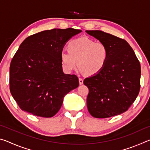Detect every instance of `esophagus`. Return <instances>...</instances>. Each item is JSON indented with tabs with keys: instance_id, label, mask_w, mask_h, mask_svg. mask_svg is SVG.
<instances>
[{
	"instance_id": "34e87169",
	"label": "esophagus",
	"mask_w": 150,
	"mask_h": 150,
	"mask_svg": "<svg viewBox=\"0 0 150 150\" xmlns=\"http://www.w3.org/2000/svg\"><path fill=\"white\" fill-rule=\"evenodd\" d=\"M79 84L80 85H83V79L82 78H79Z\"/></svg>"
}]
</instances>
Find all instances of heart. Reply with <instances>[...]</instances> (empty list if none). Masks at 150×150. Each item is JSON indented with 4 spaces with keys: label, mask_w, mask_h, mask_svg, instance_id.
Returning <instances> with one entry per match:
<instances>
[{
    "label": "heart",
    "mask_w": 150,
    "mask_h": 150,
    "mask_svg": "<svg viewBox=\"0 0 150 150\" xmlns=\"http://www.w3.org/2000/svg\"><path fill=\"white\" fill-rule=\"evenodd\" d=\"M69 51L61 52L62 67L71 72L77 66L88 75H95L101 71L108 59V48L104 43L94 42L88 38L73 40L68 44Z\"/></svg>",
    "instance_id": "1"
}]
</instances>
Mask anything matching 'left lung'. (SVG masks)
Listing matches in <instances>:
<instances>
[{
    "instance_id": "8db88e82",
    "label": "left lung",
    "mask_w": 150,
    "mask_h": 150,
    "mask_svg": "<svg viewBox=\"0 0 150 150\" xmlns=\"http://www.w3.org/2000/svg\"><path fill=\"white\" fill-rule=\"evenodd\" d=\"M86 32L104 43L108 52L107 61L101 71L83 81L88 88V110L97 118L120 115L128 110L139 94L140 63L124 39L100 30Z\"/></svg>"
}]
</instances>
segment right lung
<instances>
[{"mask_svg": "<svg viewBox=\"0 0 150 150\" xmlns=\"http://www.w3.org/2000/svg\"><path fill=\"white\" fill-rule=\"evenodd\" d=\"M81 32L69 28L45 30L20 44L10 66V91L21 110L40 117L56 115L64 96L78 87L75 75L63 72L61 52Z\"/></svg>", "mask_w": 150, "mask_h": 150, "instance_id": "obj_1", "label": "right lung"}]
</instances>
